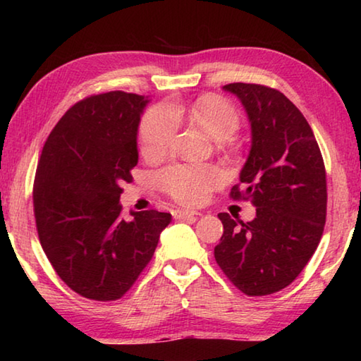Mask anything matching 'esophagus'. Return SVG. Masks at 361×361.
<instances>
[{
  "mask_svg": "<svg viewBox=\"0 0 361 361\" xmlns=\"http://www.w3.org/2000/svg\"><path fill=\"white\" fill-rule=\"evenodd\" d=\"M172 215L175 219H186V218H197L200 216L199 212L194 210H185V209H176L172 212Z\"/></svg>",
  "mask_w": 361,
  "mask_h": 361,
  "instance_id": "obj_1",
  "label": "esophagus"
}]
</instances>
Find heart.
I'll return each mask as SVG.
<instances>
[{
    "label": "heart",
    "instance_id": "1",
    "mask_svg": "<svg viewBox=\"0 0 361 361\" xmlns=\"http://www.w3.org/2000/svg\"><path fill=\"white\" fill-rule=\"evenodd\" d=\"M188 116L213 140H228L239 129V116L228 102L218 97H202L188 108L159 105L151 108L140 124V143L146 156L162 154L178 126V118ZM162 185L183 204H197L207 192L219 185L221 172L213 166L181 164L161 175Z\"/></svg>",
    "mask_w": 361,
    "mask_h": 361
}]
</instances>
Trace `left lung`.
<instances>
[{
	"instance_id": "obj_1",
	"label": "left lung",
	"mask_w": 361,
	"mask_h": 361,
	"mask_svg": "<svg viewBox=\"0 0 361 361\" xmlns=\"http://www.w3.org/2000/svg\"><path fill=\"white\" fill-rule=\"evenodd\" d=\"M245 109L252 145L234 199L256 207L252 221L219 213L223 235L215 259L248 296L280 291L295 280L319 247L326 218L325 164L302 113L276 89L258 84L223 85Z\"/></svg>"
}]
</instances>
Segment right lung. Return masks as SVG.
<instances>
[{
  "label": "right lung",
  "instance_id": "obj_1",
  "mask_svg": "<svg viewBox=\"0 0 361 361\" xmlns=\"http://www.w3.org/2000/svg\"><path fill=\"white\" fill-rule=\"evenodd\" d=\"M145 95L121 90L76 103L57 122L35 175L33 205L41 247L73 291L114 301L152 258L170 213L121 216V185L138 164Z\"/></svg>",
  "mask_w": 361,
  "mask_h": 361
}]
</instances>
